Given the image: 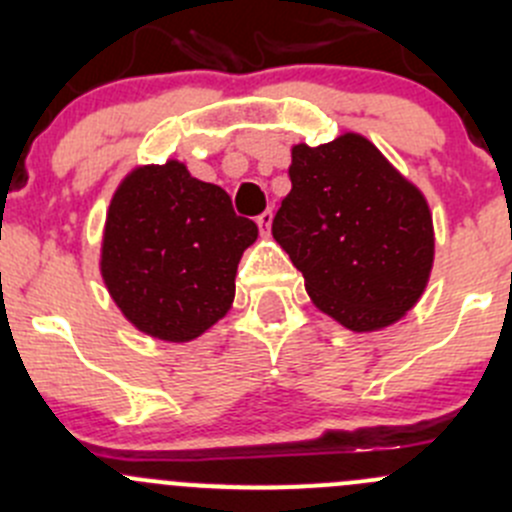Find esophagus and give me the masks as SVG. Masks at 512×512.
<instances>
[{
  "mask_svg": "<svg viewBox=\"0 0 512 512\" xmlns=\"http://www.w3.org/2000/svg\"><path fill=\"white\" fill-rule=\"evenodd\" d=\"M257 227H260L262 237H270V230H272V210H265V213L257 218Z\"/></svg>",
  "mask_w": 512,
  "mask_h": 512,
  "instance_id": "esophagus-1",
  "label": "esophagus"
}]
</instances>
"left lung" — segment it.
<instances>
[{
  "mask_svg": "<svg viewBox=\"0 0 512 512\" xmlns=\"http://www.w3.org/2000/svg\"><path fill=\"white\" fill-rule=\"evenodd\" d=\"M289 180L272 235L314 307L359 334L404 319L436 257L421 188L356 131L322 146L294 143Z\"/></svg>",
  "mask_w": 512,
  "mask_h": 512,
  "instance_id": "obj_1",
  "label": "left lung"
}]
</instances>
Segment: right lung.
Instances as JSON below:
<instances>
[{
	"label": "right lung",
	"mask_w": 512,
	"mask_h": 512,
	"mask_svg": "<svg viewBox=\"0 0 512 512\" xmlns=\"http://www.w3.org/2000/svg\"><path fill=\"white\" fill-rule=\"evenodd\" d=\"M257 225L188 165H136L113 190L98 270L123 317L160 342H193L230 312Z\"/></svg>",
	"instance_id": "right-lung-1"
}]
</instances>
